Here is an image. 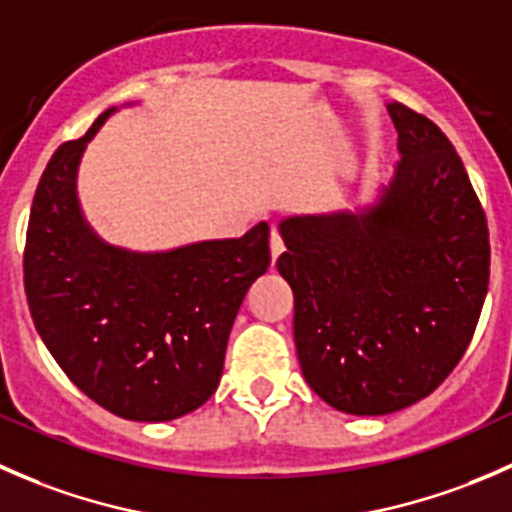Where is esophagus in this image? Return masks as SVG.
Listing matches in <instances>:
<instances>
[{
	"label": "esophagus",
	"mask_w": 512,
	"mask_h": 512,
	"mask_svg": "<svg viewBox=\"0 0 512 512\" xmlns=\"http://www.w3.org/2000/svg\"><path fill=\"white\" fill-rule=\"evenodd\" d=\"M270 250H272V262H277V257L285 252V242H282V235L277 227H272V232H270Z\"/></svg>",
	"instance_id": "obj_1"
}]
</instances>
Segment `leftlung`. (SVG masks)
Instances as JSON below:
<instances>
[{"label":"left lung","mask_w":512,"mask_h":512,"mask_svg":"<svg viewBox=\"0 0 512 512\" xmlns=\"http://www.w3.org/2000/svg\"><path fill=\"white\" fill-rule=\"evenodd\" d=\"M389 113L401 163L381 203L280 225L302 374L354 416L394 414L443 384L490 277L488 220L453 143L404 103Z\"/></svg>","instance_id":"8db88e82"}]
</instances>
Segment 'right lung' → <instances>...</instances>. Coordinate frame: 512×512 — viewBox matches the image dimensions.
Masks as SVG:
<instances>
[{"label":"right lung","mask_w":512,"mask_h":512,"mask_svg":"<svg viewBox=\"0 0 512 512\" xmlns=\"http://www.w3.org/2000/svg\"><path fill=\"white\" fill-rule=\"evenodd\" d=\"M111 111L61 143L41 175L24 292L46 349L89 399L131 421H170L218 389L237 309L270 267V227L151 255L98 240L81 218L76 168Z\"/></svg>","instance_id":"add662e5"}]
</instances>
